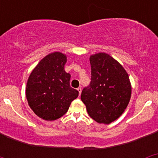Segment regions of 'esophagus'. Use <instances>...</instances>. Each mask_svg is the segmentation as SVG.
Listing matches in <instances>:
<instances>
[{
	"instance_id": "34e87169",
	"label": "esophagus",
	"mask_w": 158,
	"mask_h": 158,
	"mask_svg": "<svg viewBox=\"0 0 158 158\" xmlns=\"http://www.w3.org/2000/svg\"><path fill=\"white\" fill-rule=\"evenodd\" d=\"M77 91H78V93H79V96H80L81 93V91H82V89H81V87L77 88Z\"/></svg>"
}]
</instances>
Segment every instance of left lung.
Masks as SVG:
<instances>
[{
	"label": "left lung",
	"instance_id": "left-lung-1",
	"mask_svg": "<svg viewBox=\"0 0 158 158\" xmlns=\"http://www.w3.org/2000/svg\"><path fill=\"white\" fill-rule=\"evenodd\" d=\"M91 82L81 92L89 116L109 124L122 115L129 104L131 85L123 67L106 53L90 56Z\"/></svg>",
	"mask_w": 158,
	"mask_h": 158
}]
</instances>
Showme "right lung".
<instances>
[{
  "mask_svg": "<svg viewBox=\"0 0 158 158\" xmlns=\"http://www.w3.org/2000/svg\"><path fill=\"white\" fill-rule=\"evenodd\" d=\"M66 55L49 54L39 62L28 77L26 97L36 115L52 121L64 115L78 91L70 87V74L64 69Z\"/></svg>",
  "mask_w": 158,
  "mask_h": 158,
  "instance_id": "1",
  "label": "right lung"
}]
</instances>
